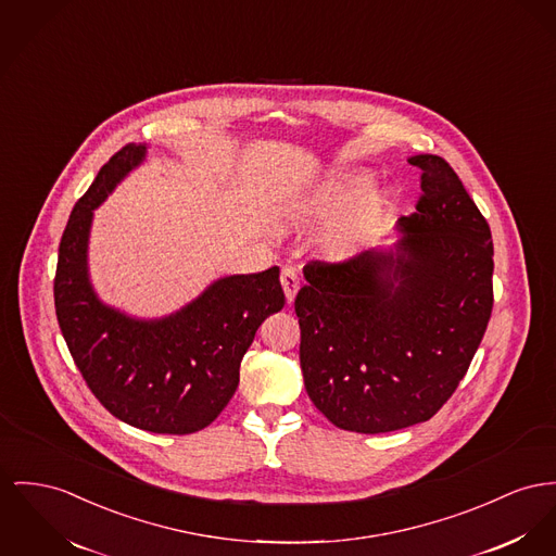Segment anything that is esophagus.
<instances>
[{"label":"esophagus","instance_id":"obj_1","mask_svg":"<svg viewBox=\"0 0 556 556\" xmlns=\"http://www.w3.org/2000/svg\"><path fill=\"white\" fill-rule=\"evenodd\" d=\"M280 282H282V289H285L287 301L291 303V301L295 299L296 291H299V278H296L295 269L285 267V269H282V274H280Z\"/></svg>","mask_w":556,"mask_h":556}]
</instances>
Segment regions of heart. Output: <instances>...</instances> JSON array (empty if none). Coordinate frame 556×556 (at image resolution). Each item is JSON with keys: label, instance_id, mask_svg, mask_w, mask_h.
I'll return each mask as SVG.
<instances>
[{"label": "heart", "instance_id": "heart-1", "mask_svg": "<svg viewBox=\"0 0 556 556\" xmlns=\"http://www.w3.org/2000/svg\"><path fill=\"white\" fill-rule=\"evenodd\" d=\"M367 186L369 177L361 170L327 173L296 191L289 217L305 225L325 223L318 249L327 260H358L379 240L392 213L390 191Z\"/></svg>", "mask_w": 556, "mask_h": 556}]
</instances>
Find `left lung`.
<instances>
[{"label":"left lung","instance_id":"1","mask_svg":"<svg viewBox=\"0 0 556 556\" xmlns=\"http://www.w3.org/2000/svg\"><path fill=\"white\" fill-rule=\"evenodd\" d=\"M421 170L396 242L350 263L314 261L296 293L307 396L337 428L394 432L428 421L470 367L493 307L491 229L441 155Z\"/></svg>","mask_w":556,"mask_h":556}]
</instances>
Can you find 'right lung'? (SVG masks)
<instances>
[{
	"label": "right lung",
	"mask_w": 556,
	"mask_h": 556,
	"mask_svg": "<svg viewBox=\"0 0 556 556\" xmlns=\"http://www.w3.org/2000/svg\"><path fill=\"white\" fill-rule=\"evenodd\" d=\"M148 157L119 149L77 200L59 247L54 307L92 394L117 419L153 434H191L217 419L240 381L261 323L285 307L280 267L211 282L181 309L137 318L97 295L88 269L94 211Z\"/></svg>",
	"instance_id": "add662e5"
}]
</instances>
